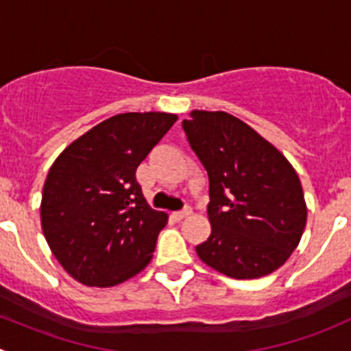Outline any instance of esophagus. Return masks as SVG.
<instances>
[{
  "label": "esophagus",
  "instance_id": "34e87169",
  "mask_svg": "<svg viewBox=\"0 0 351 351\" xmlns=\"http://www.w3.org/2000/svg\"><path fill=\"white\" fill-rule=\"evenodd\" d=\"M190 214H192V208L185 207V208H182V210H178V212H173V217H175L176 221H182V219L189 217Z\"/></svg>",
  "mask_w": 351,
  "mask_h": 351
}]
</instances>
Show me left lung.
I'll list each match as a JSON object with an SVG mask.
<instances>
[{
	"mask_svg": "<svg viewBox=\"0 0 351 351\" xmlns=\"http://www.w3.org/2000/svg\"><path fill=\"white\" fill-rule=\"evenodd\" d=\"M208 175L212 232L198 258L231 278H260L285 263L306 228L299 176L250 125L226 112L190 113L182 122Z\"/></svg>",
	"mask_w": 351,
	"mask_h": 351,
	"instance_id": "1",
	"label": "left lung"
}]
</instances>
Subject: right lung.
I'll list each match as a JSON object with an SVG mask.
<instances>
[{"label":"right lung","mask_w":351,"mask_h":351,"mask_svg":"<svg viewBox=\"0 0 351 351\" xmlns=\"http://www.w3.org/2000/svg\"><path fill=\"white\" fill-rule=\"evenodd\" d=\"M175 122L171 113H120L74 141L49 169L42 231L81 284H122L153 258L168 215L149 207L136 169Z\"/></svg>","instance_id":"obj_1"}]
</instances>
